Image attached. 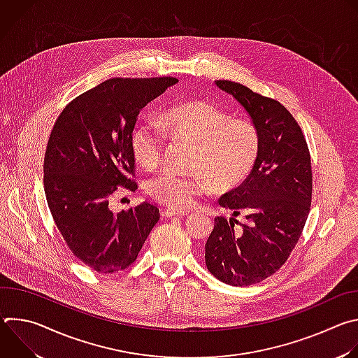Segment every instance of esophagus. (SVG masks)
<instances>
[{"label":"esophagus","instance_id":"obj_1","mask_svg":"<svg viewBox=\"0 0 358 358\" xmlns=\"http://www.w3.org/2000/svg\"><path fill=\"white\" fill-rule=\"evenodd\" d=\"M164 217L167 218H173V217H184V215H188V211H177V210H173V208H167L164 210Z\"/></svg>","mask_w":358,"mask_h":358}]
</instances>
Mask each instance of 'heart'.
<instances>
[{"mask_svg": "<svg viewBox=\"0 0 358 358\" xmlns=\"http://www.w3.org/2000/svg\"><path fill=\"white\" fill-rule=\"evenodd\" d=\"M167 131L196 143L192 167L201 171L187 174L166 169L148 181L150 195L176 210L191 207L208 184L214 188L236 185L258 156L259 134L252 122L232 119L210 101H195L173 108L160 123L147 120L134 129L131 147L143 166L160 164Z\"/></svg>", "mask_w": 358, "mask_h": 358, "instance_id": "obj_1", "label": "heart"}]
</instances>
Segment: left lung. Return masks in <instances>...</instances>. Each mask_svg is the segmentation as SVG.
I'll return each instance as SVG.
<instances>
[{"label": "left lung", "mask_w": 358, "mask_h": 358, "mask_svg": "<svg viewBox=\"0 0 358 358\" xmlns=\"http://www.w3.org/2000/svg\"><path fill=\"white\" fill-rule=\"evenodd\" d=\"M248 113L259 134L248 178L220 198V206L245 213L246 221L217 217L206 243L208 271L221 282L249 286L287 261L308 220L312 163L306 138L285 106L231 80H215Z\"/></svg>", "instance_id": "obj_1"}]
</instances>
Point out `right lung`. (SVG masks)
<instances>
[{"instance_id":"right-lung-1","label":"right lung","mask_w":358,"mask_h":358,"mask_svg":"<svg viewBox=\"0 0 358 358\" xmlns=\"http://www.w3.org/2000/svg\"><path fill=\"white\" fill-rule=\"evenodd\" d=\"M176 78H113L82 93L64 109L50 131L43 162L48 207L76 258L99 273L130 266L160 220L141 202L113 213L109 198L136 189L131 133L140 110Z\"/></svg>"}]
</instances>
